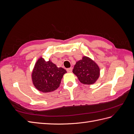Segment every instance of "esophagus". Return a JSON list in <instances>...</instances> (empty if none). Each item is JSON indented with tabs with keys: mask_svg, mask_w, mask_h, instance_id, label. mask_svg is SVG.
<instances>
[{
	"mask_svg": "<svg viewBox=\"0 0 134 134\" xmlns=\"http://www.w3.org/2000/svg\"><path fill=\"white\" fill-rule=\"evenodd\" d=\"M72 68H68L66 69V71L68 72H71L72 71Z\"/></svg>",
	"mask_w": 134,
	"mask_h": 134,
	"instance_id": "34e87169",
	"label": "esophagus"
}]
</instances>
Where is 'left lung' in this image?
<instances>
[{"instance_id":"1","label":"left lung","mask_w":134,"mask_h":134,"mask_svg":"<svg viewBox=\"0 0 134 134\" xmlns=\"http://www.w3.org/2000/svg\"><path fill=\"white\" fill-rule=\"evenodd\" d=\"M72 72L78 77L80 83L91 85L94 84L100 76V69L97 64L90 58L84 56L75 64Z\"/></svg>"}]
</instances>
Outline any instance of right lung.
<instances>
[{
	"label": "right lung",
	"instance_id": "right-lung-1",
	"mask_svg": "<svg viewBox=\"0 0 134 134\" xmlns=\"http://www.w3.org/2000/svg\"><path fill=\"white\" fill-rule=\"evenodd\" d=\"M66 72L64 69L57 67L50 59L46 62L40 57L36 62L32 71V81L38 91L51 92L59 87L61 80Z\"/></svg>",
	"mask_w": 134,
	"mask_h": 134
}]
</instances>
